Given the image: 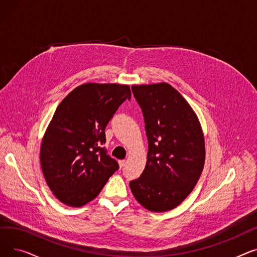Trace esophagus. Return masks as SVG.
<instances>
[{
	"mask_svg": "<svg viewBox=\"0 0 257 257\" xmlns=\"http://www.w3.org/2000/svg\"><path fill=\"white\" fill-rule=\"evenodd\" d=\"M126 164V161L123 159V160H118V165H119V168H123Z\"/></svg>",
	"mask_w": 257,
	"mask_h": 257,
	"instance_id": "obj_1",
	"label": "esophagus"
}]
</instances>
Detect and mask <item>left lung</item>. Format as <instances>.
Wrapping results in <instances>:
<instances>
[{
    "label": "left lung",
    "instance_id": "1",
    "mask_svg": "<svg viewBox=\"0 0 257 257\" xmlns=\"http://www.w3.org/2000/svg\"><path fill=\"white\" fill-rule=\"evenodd\" d=\"M148 139L147 164L130 181L133 196L151 211H168L191 194L204 167L205 145L197 115L168 83L133 85Z\"/></svg>",
    "mask_w": 257,
    "mask_h": 257
}]
</instances>
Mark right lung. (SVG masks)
Returning <instances> with one entry per match:
<instances>
[{"label": "right lung", "instance_id": "obj_1", "mask_svg": "<svg viewBox=\"0 0 257 257\" xmlns=\"http://www.w3.org/2000/svg\"><path fill=\"white\" fill-rule=\"evenodd\" d=\"M130 99L128 85L86 83L56 108L40 148V164L50 190L62 203L85 205L118 170L103 147L105 128Z\"/></svg>", "mask_w": 257, "mask_h": 257}]
</instances>
